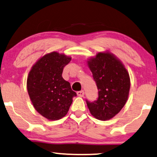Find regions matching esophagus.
Instances as JSON below:
<instances>
[{
  "label": "esophagus",
  "instance_id": "34e87169",
  "mask_svg": "<svg viewBox=\"0 0 157 157\" xmlns=\"http://www.w3.org/2000/svg\"><path fill=\"white\" fill-rule=\"evenodd\" d=\"M77 96H80V97H82V96H84V95H85L84 90L77 91Z\"/></svg>",
  "mask_w": 157,
  "mask_h": 157
}]
</instances>
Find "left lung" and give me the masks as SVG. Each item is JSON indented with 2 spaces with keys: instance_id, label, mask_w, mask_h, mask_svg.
<instances>
[{
  "instance_id": "obj_1",
  "label": "left lung",
  "mask_w": 157,
  "mask_h": 157,
  "mask_svg": "<svg viewBox=\"0 0 157 157\" xmlns=\"http://www.w3.org/2000/svg\"><path fill=\"white\" fill-rule=\"evenodd\" d=\"M88 64L96 83L98 97L86 100L91 114L100 120H108L120 112L128 100L130 88L129 74L112 53H98Z\"/></svg>"
}]
</instances>
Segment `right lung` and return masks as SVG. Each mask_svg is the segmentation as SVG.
<instances>
[{
	"instance_id": "1",
	"label": "right lung",
	"mask_w": 157,
	"mask_h": 157,
	"mask_svg": "<svg viewBox=\"0 0 157 157\" xmlns=\"http://www.w3.org/2000/svg\"><path fill=\"white\" fill-rule=\"evenodd\" d=\"M71 57L52 52L43 56L32 67L27 77V91L35 109L49 120L64 117L77 94L62 77Z\"/></svg>"
}]
</instances>
